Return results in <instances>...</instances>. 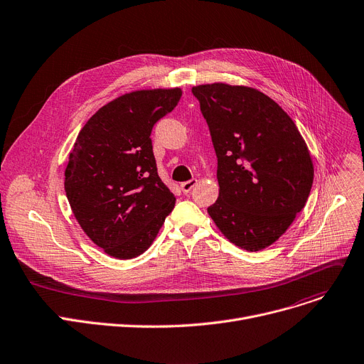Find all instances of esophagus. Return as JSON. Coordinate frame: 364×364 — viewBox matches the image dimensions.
Returning <instances> with one entry per match:
<instances>
[{
    "label": "esophagus",
    "instance_id": "1",
    "mask_svg": "<svg viewBox=\"0 0 364 364\" xmlns=\"http://www.w3.org/2000/svg\"><path fill=\"white\" fill-rule=\"evenodd\" d=\"M198 184V180L196 178H191L190 181H184V183H181V190H183V193H190L191 191V188L195 187Z\"/></svg>",
    "mask_w": 364,
    "mask_h": 364
}]
</instances>
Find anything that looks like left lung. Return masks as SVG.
<instances>
[{"instance_id":"8db88e82","label":"left lung","mask_w":364,"mask_h":364,"mask_svg":"<svg viewBox=\"0 0 364 364\" xmlns=\"http://www.w3.org/2000/svg\"><path fill=\"white\" fill-rule=\"evenodd\" d=\"M218 158L220 196L208 213L240 249L259 252L304 208L313 162L294 121L269 96L227 83L191 89Z\"/></svg>"}]
</instances>
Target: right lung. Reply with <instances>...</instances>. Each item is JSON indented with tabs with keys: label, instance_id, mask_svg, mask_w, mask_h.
Wrapping results in <instances>:
<instances>
[{
	"label": "right lung",
	"instance_id": "obj_1",
	"mask_svg": "<svg viewBox=\"0 0 364 364\" xmlns=\"http://www.w3.org/2000/svg\"><path fill=\"white\" fill-rule=\"evenodd\" d=\"M181 89L136 90L96 111L70 152L64 188L77 223L96 246L132 259L154 243L176 196L158 176L151 133Z\"/></svg>",
	"mask_w": 364,
	"mask_h": 364
}]
</instances>
